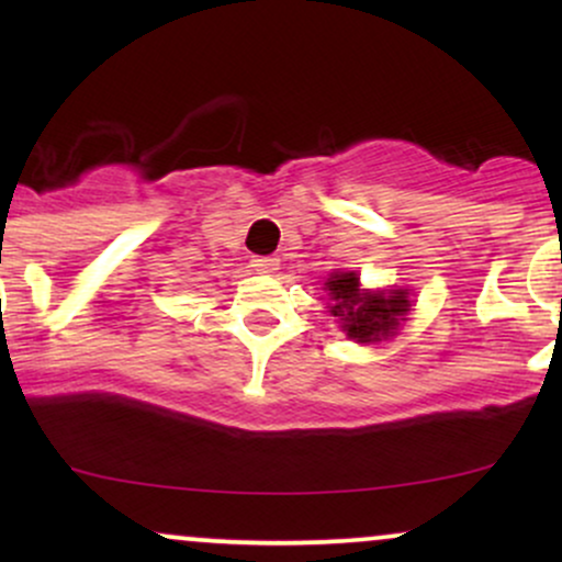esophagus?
<instances>
[{
    "label": "esophagus",
    "instance_id": "34e87169",
    "mask_svg": "<svg viewBox=\"0 0 562 562\" xmlns=\"http://www.w3.org/2000/svg\"><path fill=\"white\" fill-rule=\"evenodd\" d=\"M250 267L259 274H274L280 269V259H274V256H254Z\"/></svg>",
    "mask_w": 562,
    "mask_h": 562
}]
</instances>
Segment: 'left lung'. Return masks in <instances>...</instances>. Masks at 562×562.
<instances>
[{
	"label": "left lung",
	"mask_w": 562,
	"mask_h": 562,
	"mask_svg": "<svg viewBox=\"0 0 562 562\" xmlns=\"http://www.w3.org/2000/svg\"><path fill=\"white\" fill-rule=\"evenodd\" d=\"M330 317L357 344H380L398 333L409 314V290H362L357 272H333L325 282Z\"/></svg>",
	"instance_id": "8db88e82"
}]
</instances>
